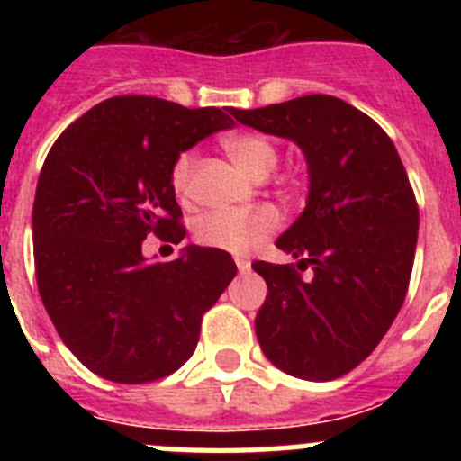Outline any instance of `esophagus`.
I'll use <instances>...</instances> for the list:
<instances>
[{
  "label": "esophagus",
  "mask_w": 461,
  "mask_h": 461,
  "mask_svg": "<svg viewBox=\"0 0 461 461\" xmlns=\"http://www.w3.org/2000/svg\"><path fill=\"white\" fill-rule=\"evenodd\" d=\"M235 266H238L240 272H249L251 270V260L247 256H235Z\"/></svg>",
  "instance_id": "esophagus-1"
}]
</instances>
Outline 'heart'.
<instances>
[{"label":"heart","instance_id":"1","mask_svg":"<svg viewBox=\"0 0 461 461\" xmlns=\"http://www.w3.org/2000/svg\"><path fill=\"white\" fill-rule=\"evenodd\" d=\"M223 149L235 164L251 177H267L279 164V149L275 140L263 133L256 131H235L223 136ZM195 168V152L186 149L173 161L170 168V186L180 198H186L191 191V180H194ZM281 219L276 210L263 205L254 207L249 212H233V210H217L207 212L205 217L195 223V238L205 247L214 249L233 251V254H244L266 242L272 233H276Z\"/></svg>","mask_w":461,"mask_h":461}]
</instances>
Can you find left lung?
I'll list each match as a JSON object with an SVG mask.
<instances>
[{
    "instance_id": "obj_1",
    "label": "left lung",
    "mask_w": 461,
    "mask_h": 461,
    "mask_svg": "<svg viewBox=\"0 0 461 461\" xmlns=\"http://www.w3.org/2000/svg\"><path fill=\"white\" fill-rule=\"evenodd\" d=\"M230 115L293 140L309 166L307 207L276 240L297 266H251L267 284L260 348L291 376H344L376 348L409 291L418 203L404 164L372 117L328 94Z\"/></svg>"
}]
</instances>
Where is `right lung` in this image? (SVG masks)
I'll use <instances>...</instances> for the list:
<instances>
[{
  "instance_id": "add662e5",
  "label": "right lung",
  "mask_w": 461,
  "mask_h": 461,
  "mask_svg": "<svg viewBox=\"0 0 461 461\" xmlns=\"http://www.w3.org/2000/svg\"><path fill=\"white\" fill-rule=\"evenodd\" d=\"M235 122L219 108L113 96L57 138L36 185V284L68 351L115 383L158 381L195 351L203 313L233 281L230 254L185 247L149 263L142 240L180 244L173 161Z\"/></svg>"
}]
</instances>
